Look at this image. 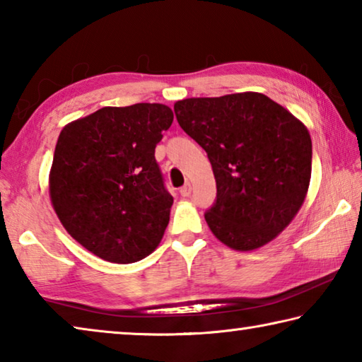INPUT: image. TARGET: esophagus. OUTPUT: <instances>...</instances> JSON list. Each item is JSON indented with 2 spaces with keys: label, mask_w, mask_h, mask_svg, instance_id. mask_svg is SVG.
<instances>
[{
  "label": "esophagus",
  "mask_w": 362,
  "mask_h": 362,
  "mask_svg": "<svg viewBox=\"0 0 362 362\" xmlns=\"http://www.w3.org/2000/svg\"><path fill=\"white\" fill-rule=\"evenodd\" d=\"M180 194L183 198H187V196L192 194V183H185V185L180 188Z\"/></svg>",
  "instance_id": "obj_1"
}]
</instances>
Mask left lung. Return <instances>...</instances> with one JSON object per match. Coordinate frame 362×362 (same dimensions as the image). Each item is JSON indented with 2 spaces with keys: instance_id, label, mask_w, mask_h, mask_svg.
Instances as JSON below:
<instances>
[{
  "instance_id": "8db88e82",
  "label": "left lung",
  "mask_w": 362,
  "mask_h": 362,
  "mask_svg": "<svg viewBox=\"0 0 362 362\" xmlns=\"http://www.w3.org/2000/svg\"><path fill=\"white\" fill-rule=\"evenodd\" d=\"M174 112L211 161L217 198L204 218L214 235L236 250L276 238L308 192L313 148L306 127L259 93L179 100Z\"/></svg>"
}]
</instances>
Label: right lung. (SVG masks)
<instances>
[{
    "mask_svg": "<svg viewBox=\"0 0 362 362\" xmlns=\"http://www.w3.org/2000/svg\"><path fill=\"white\" fill-rule=\"evenodd\" d=\"M173 119L166 105L136 103L100 108L60 132L49 175L54 211L100 259L142 260L161 241L174 198L155 148Z\"/></svg>",
    "mask_w": 362,
    "mask_h": 362,
    "instance_id": "obj_1",
    "label": "right lung"
}]
</instances>
